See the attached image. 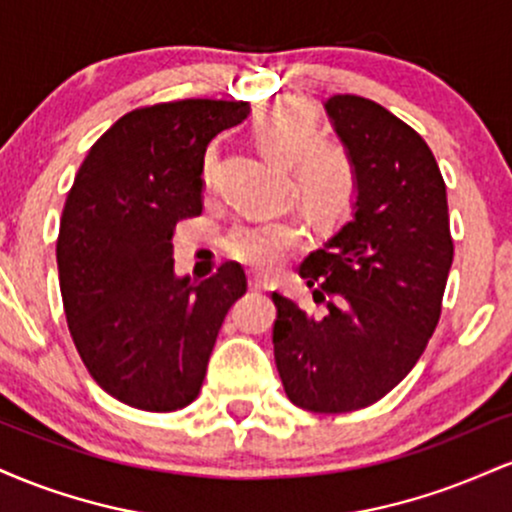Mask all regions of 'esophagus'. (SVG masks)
I'll return each instance as SVG.
<instances>
[{"label":"esophagus","instance_id":"34e87169","mask_svg":"<svg viewBox=\"0 0 512 512\" xmlns=\"http://www.w3.org/2000/svg\"><path fill=\"white\" fill-rule=\"evenodd\" d=\"M269 286H272V284H269L267 276H262V274H252L250 276V289L252 291H267Z\"/></svg>","mask_w":512,"mask_h":512}]
</instances>
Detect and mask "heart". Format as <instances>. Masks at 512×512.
I'll list each match as a JSON object with an SVG mask.
<instances>
[{
    "label": "heart",
    "mask_w": 512,
    "mask_h": 512,
    "mask_svg": "<svg viewBox=\"0 0 512 512\" xmlns=\"http://www.w3.org/2000/svg\"><path fill=\"white\" fill-rule=\"evenodd\" d=\"M252 134L264 156L289 163L293 195L315 226L330 228L354 207L356 168L339 144L320 139L322 122L301 98H276L257 108ZM209 180V170L204 173ZM301 240L291 216H257L236 223L226 236V252L252 267L269 269Z\"/></svg>",
    "instance_id": "heart-1"
}]
</instances>
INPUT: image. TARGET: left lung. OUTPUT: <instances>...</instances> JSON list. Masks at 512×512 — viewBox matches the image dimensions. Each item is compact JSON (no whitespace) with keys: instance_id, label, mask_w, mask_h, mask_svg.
Here are the masks:
<instances>
[{"instance_id":"obj_1","label":"left lung","mask_w":512,"mask_h":512,"mask_svg":"<svg viewBox=\"0 0 512 512\" xmlns=\"http://www.w3.org/2000/svg\"><path fill=\"white\" fill-rule=\"evenodd\" d=\"M325 110L356 168L354 216L298 269L320 310L272 293V342L291 402L344 414L383 399L416 366L455 248L443 175L421 134L361 96H332Z\"/></svg>"}]
</instances>
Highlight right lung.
Masks as SVG:
<instances>
[{"label":"right lung","instance_id":"1","mask_svg":"<svg viewBox=\"0 0 512 512\" xmlns=\"http://www.w3.org/2000/svg\"><path fill=\"white\" fill-rule=\"evenodd\" d=\"M245 101L158 103L122 115L91 146L64 202L57 269L69 332L108 395L134 409L195 402L243 267L204 281L175 276V223L202 214V170L216 134Z\"/></svg>","mask_w":512,"mask_h":512}]
</instances>
